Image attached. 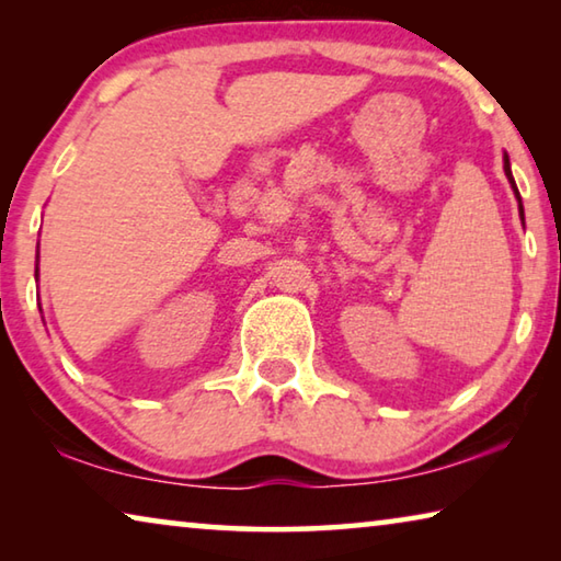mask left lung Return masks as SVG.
<instances>
[{
	"mask_svg": "<svg viewBox=\"0 0 561 561\" xmlns=\"http://www.w3.org/2000/svg\"><path fill=\"white\" fill-rule=\"evenodd\" d=\"M505 175H507V180H510L512 190H515V197H517V203H519V217H522V222H525V207H522L519 190H517V185H515V178H512V170H510V158H507V153H505Z\"/></svg>",
	"mask_w": 561,
	"mask_h": 561,
	"instance_id": "obj_1",
	"label": "left lung"
}]
</instances>
